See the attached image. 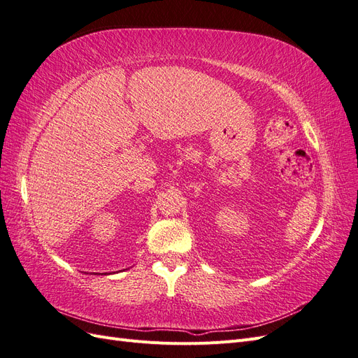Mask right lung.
Returning <instances> with one entry per match:
<instances>
[{"instance_id": "obj_1", "label": "right lung", "mask_w": 358, "mask_h": 358, "mask_svg": "<svg viewBox=\"0 0 358 358\" xmlns=\"http://www.w3.org/2000/svg\"><path fill=\"white\" fill-rule=\"evenodd\" d=\"M103 275H104V273H103Z\"/></svg>"}]
</instances>
